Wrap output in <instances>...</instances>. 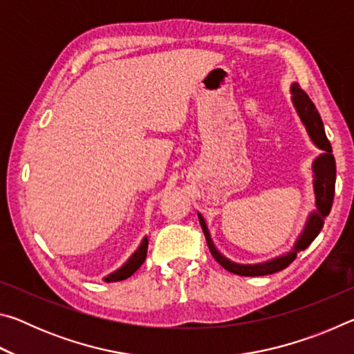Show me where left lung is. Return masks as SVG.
<instances>
[{"instance_id": "obj_1", "label": "left lung", "mask_w": 354, "mask_h": 354, "mask_svg": "<svg viewBox=\"0 0 354 354\" xmlns=\"http://www.w3.org/2000/svg\"><path fill=\"white\" fill-rule=\"evenodd\" d=\"M292 93V103L295 106V111L298 113L299 120L304 124V128L308 131V136L310 140L314 142L317 148L322 149V154L317 156L313 162V185H314V196H315V211L308 215L306 225L301 234L298 236L295 245L289 251V253L281 254L273 257L270 261L266 262H257V263H239L231 259H227L215 247V243L211 237V232L207 230L206 220L203 218V215L198 212V220L201 225V230L205 232L207 247L211 250V254L214 259L217 261L225 270L241 274V277H263V274H272L284 270V268L293 262L299 251L306 250L314 239L319 236L322 231L323 223H325L326 215L331 211L333 200H334V187H335V160L333 156L331 143L326 139L325 128H323V122L319 111L314 106L313 101L298 86L297 82H293L290 86Z\"/></svg>"}]
</instances>
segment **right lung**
<instances>
[{
  "instance_id": "right-lung-1",
  "label": "right lung",
  "mask_w": 354,
  "mask_h": 354,
  "mask_svg": "<svg viewBox=\"0 0 354 354\" xmlns=\"http://www.w3.org/2000/svg\"><path fill=\"white\" fill-rule=\"evenodd\" d=\"M147 250H148V237H143V241L140 242L139 248H137L133 254L129 256V259L123 263L118 270L112 272L104 277L106 283H112V281H123L129 278L131 274H134V272H137L143 262L147 259Z\"/></svg>"
}]
</instances>
